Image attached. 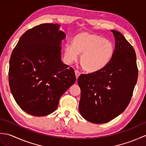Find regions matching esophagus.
I'll return each instance as SVG.
<instances>
[{"label": "esophagus", "instance_id": "34e87169", "mask_svg": "<svg viewBox=\"0 0 146 146\" xmlns=\"http://www.w3.org/2000/svg\"><path fill=\"white\" fill-rule=\"evenodd\" d=\"M75 76L76 79H78V78L79 77V76L80 75V72L78 70H75Z\"/></svg>", "mask_w": 146, "mask_h": 146}]
</instances>
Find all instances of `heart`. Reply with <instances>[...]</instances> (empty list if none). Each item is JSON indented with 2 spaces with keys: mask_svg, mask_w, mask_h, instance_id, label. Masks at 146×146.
<instances>
[{
  "mask_svg": "<svg viewBox=\"0 0 146 146\" xmlns=\"http://www.w3.org/2000/svg\"><path fill=\"white\" fill-rule=\"evenodd\" d=\"M72 44L65 46L64 54L67 60L75 61L78 55H82L80 64L88 73H97L104 69L113 54L111 42L96 34L80 33L73 38Z\"/></svg>",
  "mask_w": 146,
  "mask_h": 146,
  "instance_id": "heart-1",
  "label": "heart"
}]
</instances>
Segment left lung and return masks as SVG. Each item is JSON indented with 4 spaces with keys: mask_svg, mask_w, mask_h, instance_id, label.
<instances>
[{
    "mask_svg": "<svg viewBox=\"0 0 146 146\" xmlns=\"http://www.w3.org/2000/svg\"><path fill=\"white\" fill-rule=\"evenodd\" d=\"M115 49L110 63L97 73L82 74L78 78L81 89L79 111L86 120L107 123L128 106L137 81L134 49L122 34L111 30Z\"/></svg>",
    "mask_w": 146,
    "mask_h": 146,
    "instance_id": "left-lung-1",
    "label": "left lung"
}]
</instances>
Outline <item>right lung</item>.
I'll return each mask as SVG.
<instances>
[{"label": "right lung", "mask_w": 146, "mask_h": 146, "mask_svg": "<svg viewBox=\"0 0 146 146\" xmlns=\"http://www.w3.org/2000/svg\"><path fill=\"white\" fill-rule=\"evenodd\" d=\"M58 24H42L27 30L9 61L11 91L22 110L34 116L56 109L61 96L76 81L74 70L61 61L66 34Z\"/></svg>", "instance_id": "right-lung-1"}]
</instances>
